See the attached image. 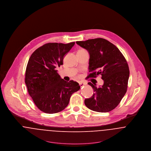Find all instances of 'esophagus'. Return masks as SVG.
Instances as JSON below:
<instances>
[{
    "label": "esophagus",
    "mask_w": 151,
    "mask_h": 151,
    "mask_svg": "<svg viewBox=\"0 0 151 151\" xmlns=\"http://www.w3.org/2000/svg\"><path fill=\"white\" fill-rule=\"evenodd\" d=\"M79 85H80V87H84V86H86V83H83V82H80V83H79Z\"/></svg>",
    "instance_id": "esophagus-1"
}]
</instances>
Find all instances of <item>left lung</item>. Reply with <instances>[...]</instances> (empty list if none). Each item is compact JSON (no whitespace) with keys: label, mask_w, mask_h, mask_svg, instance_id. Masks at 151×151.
I'll list each match as a JSON object with an SVG mask.
<instances>
[{"label":"left lung","mask_w":151,"mask_h":151,"mask_svg":"<svg viewBox=\"0 0 151 151\" xmlns=\"http://www.w3.org/2000/svg\"><path fill=\"white\" fill-rule=\"evenodd\" d=\"M77 45L86 49L89 54L87 78H95L101 75L102 86L96 87L88 83L94 91L89 99L84 100L87 107L99 112H109L124 97L128 87L129 70L123 55L115 45L103 38L78 41Z\"/></svg>","instance_id":"1"}]
</instances>
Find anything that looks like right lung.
<instances>
[{
	"label": "right lung",
	"mask_w": 151,
	"mask_h": 151,
	"mask_svg": "<svg viewBox=\"0 0 151 151\" xmlns=\"http://www.w3.org/2000/svg\"><path fill=\"white\" fill-rule=\"evenodd\" d=\"M75 42L68 44L48 43L36 49L27 64L25 83L29 95L36 106L46 114H55L68 106L71 95L80 88L73 80H63L56 68Z\"/></svg>",
	"instance_id": "1"
}]
</instances>
